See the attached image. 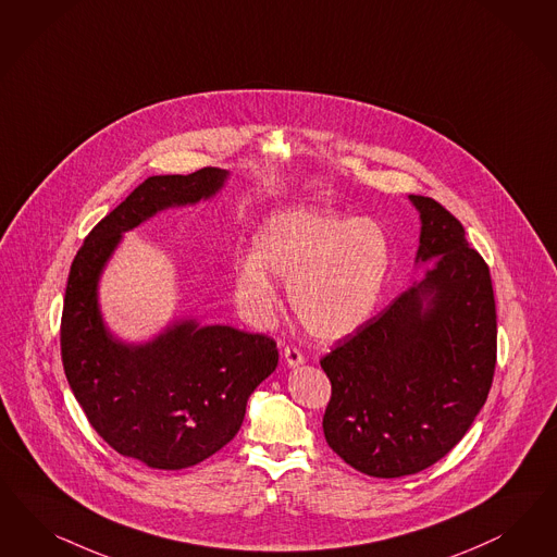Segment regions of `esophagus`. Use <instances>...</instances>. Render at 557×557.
<instances>
[{
    "label": "esophagus",
    "mask_w": 557,
    "mask_h": 557,
    "mask_svg": "<svg viewBox=\"0 0 557 557\" xmlns=\"http://www.w3.org/2000/svg\"><path fill=\"white\" fill-rule=\"evenodd\" d=\"M283 357H285V362H287L288 367H299V364L306 362V355L297 346H293V344L285 346Z\"/></svg>",
    "instance_id": "esophagus-1"
}]
</instances>
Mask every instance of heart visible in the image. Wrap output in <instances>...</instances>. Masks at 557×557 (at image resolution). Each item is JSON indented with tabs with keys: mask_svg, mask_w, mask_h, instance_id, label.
Here are the masks:
<instances>
[{
	"mask_svg": "<svg viewBox=\"0 0 557 557\" xmlns=\"http://www.w3.org/2000/svg\"><path fill=\"white\" fill-rule=\"evenodd\" d=\"M389 262V239L373 219L285 211L253 237V260L237 270L235 297L250 318H264L276 301L270 272L288 283V304L307 334L341 341L373 313Z\"/></svg>",
	"mask_w": 557,
	"mask_h": 557,
	"instance_id": "heart-1",
	"label": "heart"
}]
</instances>
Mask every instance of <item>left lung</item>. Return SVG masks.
<instances>
[{"mask_svg": "<svg viewBox=\"0 0 557 557\" xmlns=\"http://www.w3.org/2000/svg\"><path fill=\"white\" fill-rule=\"evenodd\" d=\"M410 200L422 219L416 260L434 267L320 360L332 383L325 441L373 478L412 475L443 459L482 410L496 369L484 258L441 202Z\"/></svg>", "mask_w": 557, "mask_h": 557, "instance_id": "8db88e82", "label": "left lung"}]
</instances>
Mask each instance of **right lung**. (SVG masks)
Here are the masks:
<instances>
[{
    "label": "right lung",
    "mask_w": 557,
    "mask_h": 557,
    "mask_svg": "<svg viewBox=\"0 0 557 557\" xmlns=\"http://www.w3.org/2000/svg\"><path fill=\"white\" fill-rule=\"evenodd\" d=\"M219 168L151 176L108 213L73 258L61 360L88 422L116 453L156 469H184L234 438L251 392L278 364L276 342L230 325L174 323L144 346L112 341L96 301L98 276L121 234L158 211L215 195Z\"/></svg>",
    "instance_id": "obj_1"
}]
</instances>
